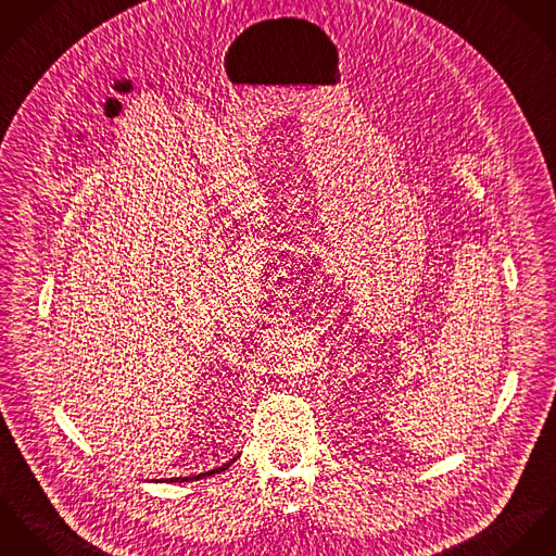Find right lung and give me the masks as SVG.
<instances>
[{
  "instance_id": "right-lung-1",
  "label": "right lung",
  "mask_w": 556,
  "mask_h": 556,
  "mask_svg": "<svg viewBox=\"0 0 556 556\" xmlns=\"http://www.w3.org/2000/svg\"><path fill=\"white\" fill-rule=\"evenodd\" d=\"M237 460V456L232 458V460H228V463H224L222 467H215V469H211V471H206V473H198V476H187V478H170L168 482H195V480H202V478H208V476H215V473H222V471H226L232 463Z\"/></svg>"
}]
</instances>
